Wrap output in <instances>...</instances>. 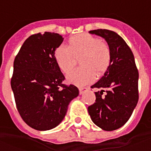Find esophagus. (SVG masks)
Returning a JSON list of instances; mask_svg holds the SVG:
<instances>
[{
  "instance_id": "esophagus-1",
  "label": "esophagus",
  "mask_w": 151,
  "mask_h": 151,
  "mask_svg": "<svg viewBox=\"0 0 151 151\" xmlns=\"http://www.w3.org/2000/svg\"><path fill=\"white\" fill-rule=\"evenodd\" d=\"M88 90V89L87 88H79V91H80V94H83L84 93L86 92Z\"/></svg>"
}]
</instances>
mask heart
Here are the masks:
<instances>
[{
	"label": "heart",
	"mask_w": 151,
	"mask_h": 151,
	"mask_svg": "<svg viewBox=\"0 0 151 151\" xmlns=\"http://www.w3.org/2000/svg\"><path fill=\"white\" fill-rule=\"evenodd\" d=\"M54 57L60 69L68 73L80 59L79 68L67 75L68 83L83 86L93 83L107 71L112 55L109 46L98 37L88 33H80L68 39L67 47L60 46L55 50Z\"/></svg>",
	"instance_id": "1"
}]
</instances>
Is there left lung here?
I'll return each instance as SVG.
<instances>
[{
  "label": "left lung",
  "instance_id": "1",
  "mask_svg": "<svg viewBox=\"0 0 151 151\" xmlns=\"http://www.w3.org/2000/svg\"><path fill=\"white\" fill-rule=\"evenodd\" d=\"M89 33L106 40L112 60L104 76L91 86L101 91L95 92L96 102L88 106V113L93 122L101 129L116 130L127 122L139 99V73L134 57L130 47L115 32L97 29Z\"/></svg>",
  "mask_w": 151,
  "mask_h": 151
}]
</instances>
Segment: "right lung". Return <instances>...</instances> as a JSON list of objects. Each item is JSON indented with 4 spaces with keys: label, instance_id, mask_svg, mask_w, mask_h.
I'll return each mask as SVG.
<instances>
[{
    "label": "right lung",
    "instance_id": "1",
    "mask_svg": "<svg viewBox=\"0 0 151 151\" xmlns=\"http://www.w3.org/2000/svg\"><path fill=\"white\" fill-rule=\"evenodd\" d=\"M63 41L61 35L45 32L29 36L14 61L11 86L17 109L30 127L47 131L58 126L70 101L79 95L74 85L63 83L65 77L54 52Z\"/></svg>",
    "mask_w": 151,
    "mask_h": 151
}]
</instances>
